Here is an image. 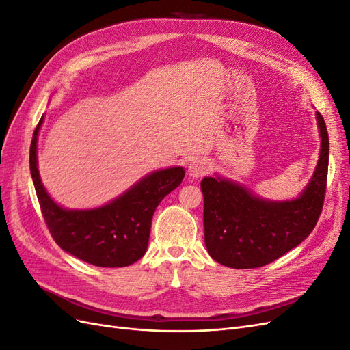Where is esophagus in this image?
I'll return each mask as SVG.
<instances>
[{
	"label": "esophagus",
	"instance_id": "esophagus-1",
	"mask_svg": "<svg viewBox=\"0 0 350 350\" xmlns=\"http://www.w3.org/2000/svg\"><path fill=\"white\" fill-rule=\"evenodd\" d=\"M210 162L207 159H194V161L189 163L188 166V175L193 176V178H200V176H204L208 171H210Z\"/></svg>",
	"mask_w": 350,
	"mask_h": 350
}]
</instances>
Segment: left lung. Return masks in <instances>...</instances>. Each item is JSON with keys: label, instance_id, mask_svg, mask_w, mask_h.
<instances>
[{"label": "left lung", "instance_id": "1", "mask_svg": "<svg viewBox=\"0 0 350 350\" xmlns=\"http://www.w3.org/2000/svg\"><path fill=\"white\" fill-rule=\"evenodd\" d=\"M315 116L321 137L320 157L311 181L299 197L264 200L219 175L201 181L204 242L215 261L232 269L262 267L311 234L324 204L330 149L324 118L320 112Z\"/></svg>", "mask_w": 350, "mask_h": 350}]
</instances>
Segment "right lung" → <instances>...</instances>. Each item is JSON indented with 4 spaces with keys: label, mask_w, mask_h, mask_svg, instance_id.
I'll list each match as a JSON object with an SVG mask.
<instances>
[{
    "label": "right lung",
    "mask_w": 350,
    "mask_h": 350,
    "mask_svg": "<svg viewBox=\"0 0 350 350\" xmlns=\"http://www.w3.org/2000/svg\"><path fill=\"white\" fill-rule=\"evenodd\" d=\"M30 144V174L52 238L71 256L98 267H125L139 261L149 245L152 217L159 203L183 183L181 166L154 171L98 208L68 210L49 197L38 171V134Z\"/></svg>",
    "instance_id": "obj_1"
}]
</instances>
